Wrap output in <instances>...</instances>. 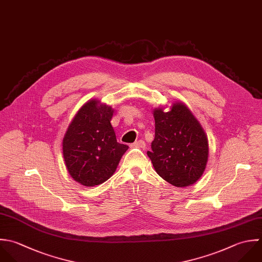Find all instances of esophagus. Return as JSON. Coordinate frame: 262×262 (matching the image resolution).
Returning a JSON list of instances; mask_svg holds the SVG:
<instances>
[{"mask_svg":"<svg viewBox=\"0 0 262 262\" xmlns=\"http://www.w3.org/2000/svg\"><path fill=\"white\" fill-rule=\"evenodd\" d=\"M132 147H135V148H142V149H145L146 148V143L143 141V140H139L137 142H135L134 144L130 145Z\"/></svg>","mask_w":262,"mask_h":262,"instance_id":"1","label":"esophagus"}]
</instances>
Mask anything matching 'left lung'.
<instances>
[{
    "label": "left lung",
    "mask_w": 262,
    "mask_h": 262,
    "mask_svg": "<svg viewBox=\"0 0 262 262\" xmlns=\"http://www.w3.org/2000/svg\"><path fill=\"white\" fill-rule=\"evenodd\" d=\"M155 138L150 157L156 172L172 186L182 188L196 183L206 167L208 159L207 137L183 103L171 110H154Z\"/></svg>",
    "instance_id": "1"
}]
</instances>
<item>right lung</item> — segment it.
<instances>
[{"label": "right lung", "mask_w": 262, "mask_h": 262, "mask_svg": "<svg viewBox=\"0 0 262 262\" xmlns=\"http://www.w3.org/2000/svg\"><path fill=\"white\" fill-rule=\"evenodd\" d=\"M96 100L76 113L63 139V156L69 174L85 187L106 182L128 149L119 144L110 123L113 110Z\"/></svg>", "instance_id": "obj_1"}]
</instances>
